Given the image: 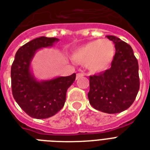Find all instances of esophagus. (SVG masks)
<instances>
[{
	"label": "esophagus",
	"instance_id": "34e87169",
	"mask_svg": "<svg viewBox=\"0 0 150 150\" xmlns=\"http://www.w3.org/2000/svg\"><path fill=\"white\" fill-rule=\"evenodd\" d=\"M84 76V74H83V73H79V74H76V80H78L79 78H81V77H82V76Z\"/></svg>",
	"mask_w": 150,
	"mask_h": 150
}]
</instances>
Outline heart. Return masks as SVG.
Returning <instances> with one entry per match:
<instances>
[{
	"label": "heart",
	"instance_id": "obj_1",
	"mask_svg": "<svg viewBox=\"0 0 150 150\" xmlns=\"http://www.w3.org/2000/svg\"><path fill=\"white\" fill-rule=\"evenodd\" d=\"M116 48L113 43L107 39L96 40L82 45L72 52L71 59L93 74L105 71L114 59Z\"/></svg>",
	"mask_w": 150,
	"mask_h": 150
}]
</instances>
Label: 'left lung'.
I'll return each instance as SVG.
<instances>
[{"instance_id":"1","label":"left lung","mask_w":150,"mask_h":150,"mask_svg":"<svg viewBox=\"0 0 150 150\" xmlns=\"http://www.w3.org/2000/svg\"><path fill=\"white\" fill-rule=\"evenodd\" d=\"M106 38L114 43L116 53L111 67L90 76L89 103L106 113L123 112L132 105L139 90V63L132 47L115 36Z\"/></svg>"}]
</instances>
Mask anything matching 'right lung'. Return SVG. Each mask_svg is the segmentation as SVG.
<instances>
[{
    "mask_svg": "<svg viewBox=\"0 0 150 150\" xmlns=\"http://www.w3.org/2000/svg\"><path fill=\"white\" fill-rule=\"evenodd\" d=\"M59 40L40 37L23 45L17 51L11 69L12 95L21 109L35 119H46L56 114L64 106L67 89L76 78V74L39 81L31 68L38 51L52 47Z\"/></svg>",
    "mask_w": 150,
    "mask_h": 150,
    "instance_id": "1",
    "label": "right lung"
}]
</instances>
